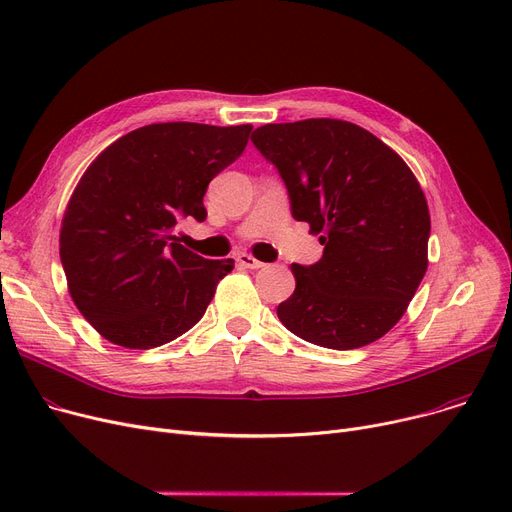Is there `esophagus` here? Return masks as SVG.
<instances>
[{"instance_id":"34e87169","label":"esophagus","mask_w":512,"mask_h":512,"mask_svg":"<svg viewBox=\"0 0 512 512\" xmlns=\"http://www.w3.org/2000/svg\"><path fill=\"white\" fill-rule=\"evenodd\" d=\"M236 261H238V265L247 267V270H259V267L265 265V263L257 261L253 255H249V253H238V255H236Z\"/></svg>"}]
</instances>
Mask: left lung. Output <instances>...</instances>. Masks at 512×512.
Here are the masks:
<instances>
[{
    "mask_svg": "<svg viewBox=\"0 0 512 512\" xmlns=\"http://www.w3.org/2000/svg\"><path fill=\"white\" fill-rule=\"evenodd\" d=\"M286 184L292 218L321 234L324 255L292 263L278 305L299 338L353 351L405 315L427 270L429 211L405 161L365 128L332 118L265 124L251 137Z\"/></svg>",
    "mask_w": 512,
    "mask_h": 512,
    "instance_id": "8db88e82",
    "label": "left lung"
}]
</instances>
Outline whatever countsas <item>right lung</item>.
I'll return each mask as SVG.
<instances>
[{
	"instance_id": "right-lung-1",
	"label": "right lung",
	"mask_w": 512,
	"mask_h": 512,
	"mask_svg": "<svg viewBox=\"0 0 512 512\" xmlns=\"http://www.w3.org/2000/svg\"><path fill=\"white\" fill-rule=\"evenodd\" d=\"M251 130L149 124L112 143L80 178L60 259L74 305L105 340L147 351L203 317L234 261L191 253L174 228L207 218V184L245 151Z\"/></svg>"
}]
</instances>
